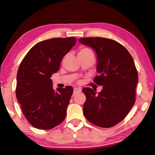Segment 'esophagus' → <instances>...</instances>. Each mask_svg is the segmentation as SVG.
<instances>
[{
	"label": "esophagus",
	"mask_w": 155,
	"mask_h": 155,
	"mask_svg": "<svg viewBox=\"0 0 155 155\" xmlns=\"http://www.w3.org/2000/svg\"><path fill=\"white\" fill-rule=\"evenodd\" d=\"M81 91V89L80 87H75L74 89V94L77 93L78 92H80Z\"/></svg>",
	"instance_id": "1"
}]
</instances>
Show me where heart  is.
I'll return each mask as SVG.
<instances>
[{
  "instance_id": "1",
  "label": "heart",
  "mask_w": 155,
  "mask_h": 155,
  "mask_svg": "<svg viewBox=\"0 0 155 155\" xmlns=\"http://www.w3.org/2000/svg\"><path fill=\"white\" fill-rule=\"evenodd\" d=\"M93 54L92 51L89 48H82L78 52V55H85V54Z\"/></svg>"
}]
</instances>
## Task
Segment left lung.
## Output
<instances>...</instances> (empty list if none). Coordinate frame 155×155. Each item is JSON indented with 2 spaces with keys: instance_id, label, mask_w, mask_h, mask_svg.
Returning a JSON list of instances; mask_svg holds the SVG:
<instances>
[{
  "instance_id": "1",
  "label": "left lung",
  "mask_w": 155,
  "mask_h": 155,
  "mask_svg": "<svg viewBox=\"0 0 155 155\" xmlns=\"http://www.w3.org/2000/svg\"><path fill=\"white\" fill-rule=\"evenodd\" d=\"M78 40L95 51L99 75L94 81L103 86L98 95L91 88L82 89L86 96L84 114L97 126H114L125 118L135 101L138 74L133 58L123 45L110 39L85 37Z\"/></svg>"
}]
</instances>
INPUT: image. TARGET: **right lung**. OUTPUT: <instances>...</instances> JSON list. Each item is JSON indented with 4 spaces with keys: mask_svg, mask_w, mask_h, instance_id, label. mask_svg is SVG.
Masks as SVG:
<instances>
[{
    "mask_svg": "<svg viewBox=\"0 0 155 155\" xmlns=\"http://www.w3.org/2000/svg\"><path fill=\"white\" fill-rule=\"evenodd\" d=\"M75 43V37L41 41L30 49L19 67L16 98L26 119L37 129L51 130L66 118L73 87L55 91L51 77Z\"/></svg>",
    "mask_w": 155,
    "mask_h": 155,
    "instance_id": "1",
    "label": "right lung"
}]
</instances>
